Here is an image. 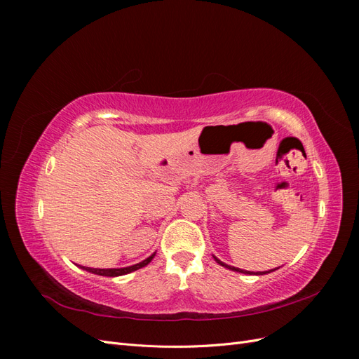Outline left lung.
Listing matches in <instances>:
<instances>
[{
  "mask_svg": "<svg viewBox=\"0 0 359 359\" xmlns=\"http://www.w3.org/2000/svg\"><path fill=\"white\" fill-rule=\"evenodd\" d=\"M214 257V260L219 265H222V266H224V268H227V269H231V271H236V273H243V274H250V276H264V274H269V273H273V271H276V269H278V268H274V269H269V271H257V273H253V271H244V269H240V268H235V266H231V265H227V264H224V262H222V260L219 259V257H215V256H212Z\"/></svg>",
  "mask_w": 359,
  "mask_h": 359,
  "instance_id": "left-lung-1",
  "label": "left lung"
}]
</instances>
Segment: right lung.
<instances>
[{
  "label": "right lung",
  "mask_w": 359,
  "mask_h": 359,
  "mask_svg": "<svg viewBox=\"0 0 359 359\" xmlns=\"http://www.w3.org/2000/svg\"><path fill=\"white\" fill-rule=\"evenodd\" d=\"M156 253L151 255L149 257H147L145 260H142V262H139L136 265H132V266H126V268H107V269H102V268H90V266H81L82 269L88 271V273H93V274H97V276H104V277H118V276H124V274H128V273H133V271L139 269V268H144L147 266L151 260L154 259Z\"/></svg>",
  "instance_id": "1"
}]
</instances>
